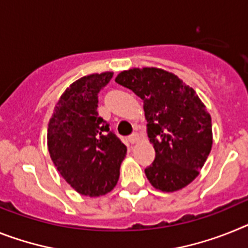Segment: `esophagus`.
<instances>
[{
    "label": "esophagus",
    "mask_w": 248,
    "mask_h": 248,
    "mask_svg": "<svg viewBox=\"0 0 248 248\" xmlns=\"http://www.w3.org/2000/svg\"><path fill=\"white\" fill-rule=\"evenodd\" d=\"M139 139H140V135L137 132L132 133V135H131V136L128 137V140H130L131 143H136V142L139 141Z\"/></svg>",
    "instance_id": "1"
}]
</instances>
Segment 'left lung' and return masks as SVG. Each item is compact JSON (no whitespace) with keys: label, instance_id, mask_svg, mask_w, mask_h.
<instances>
[{"label":"left lung","instance_id":"8db88e82","mask_svg":"<svg viewBox=\"0 0 248 248\" xmlns=\"http://www.w3.org/2000/svg\"><path fill=\"white\" fill-rule=\"evenodd\" d=\"M143 101L155 160L145 169L155 188L173 192L199 176L212 147L211 116L193 88L155 67L124 71L115 79Z\"/></svg>","mask_w":248,"mask_h":248}]
</instances>
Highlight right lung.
Returning a JSON list of instances; mask_svg holds the SVG:
<instances>
[{
    "label": "right lung",
    "instance_id": "right-lung-1",
    "mask_svg": "<svg viewBox=\"0 0 248 248\" xmlns=\"http://www.w3.org/2000/svg\"><path fill=\"white\" fill-rule=\"evenodd\" d=\"M112 72L77 79L63 92L47 132L49 156L62 177L81 195H106L117 184L127 147L98 116V93Z\"/></svg>",
    "mask_w": 248,
    "mask_h": 248
}]
</instances>
